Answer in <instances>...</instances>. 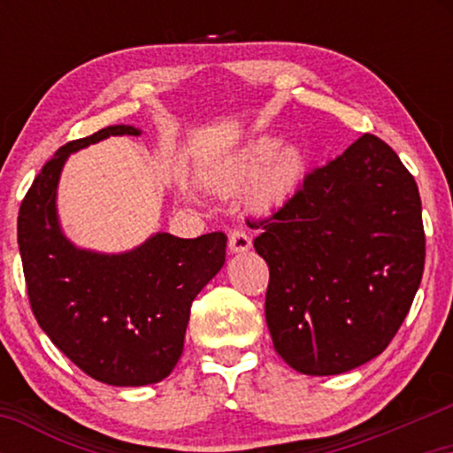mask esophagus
Listing matches in <instances>:
<instances>
[{"label":"esophagus","instance_id":"1","mask_svg":"<svg viewBox=\"0 0 453 453\" xmlns=\"http://www.w3.org/2000/svg\"><path fill=\"white\" fill-rule=\"evenodd\" d=\"M251 247V237L247 234L243 228H234V231H231V234H228V250H231V253H243Z\"/></svg>","mask_w":453,"mask_h":453}]
</instances>
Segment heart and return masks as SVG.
Instances as JSON below:
<instances>
[{"instance_id": "b5f03b06", "label": "heart", "mask_w": 453, "mask_h": 453, "mask_svg": "<svg viewBox=\"0 0 453 453\" xmlns=\"http://www.w3.org/2000/svg\"><path fill=\"white\" fill-rule=\"evenodd\" d=\"M280 144L282 140L270 134L250 140L225 165L220 181L233 188L253 179V200L259 206L287 200L305 175V157L296 146Z\"/></svg>"}]
</instances>
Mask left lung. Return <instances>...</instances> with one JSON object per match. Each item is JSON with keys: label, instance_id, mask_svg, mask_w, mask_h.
Returning <instances> with one entry per match:
<instances>
[{"label": "left lung", "instance_id": "1", "mask_svg": "<svg viewBox=\"0 0 453 453\" xmlns=\"http://www.w3.org/2000/svg\"><path fill=\"white\" fill-rule=\"evenodd\" d=\"M253 225L265 321L290 367L338 375L388 349L423 278L425 228L417 181L386 142L363 134Z\"/></svg>", "mask_w": 453, "mask_h": 453}]
</instances>
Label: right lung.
<instances>
[{
	"mask_svg": "<svg viewBox=\"0 0 453 453\" xmlns=\"http://www.w3.org/2000/svg\"><path fill=\"white\" fill-rule=\"evenodd\" d=\"M109 135L140 129L109 126L67 142L47 160L20 203L18 247L30 309L51 342L92 380L148 386L175 369L191 303L225 264L226 234L157 233L117 256L72 245L55 210L61 169L70 152Z\"/></svg>",
	"mask_w": 453,
	"mask_h": 453,
	"instance_id": "right-lung-1",
	"label": "right lung"
}]
</instances>
